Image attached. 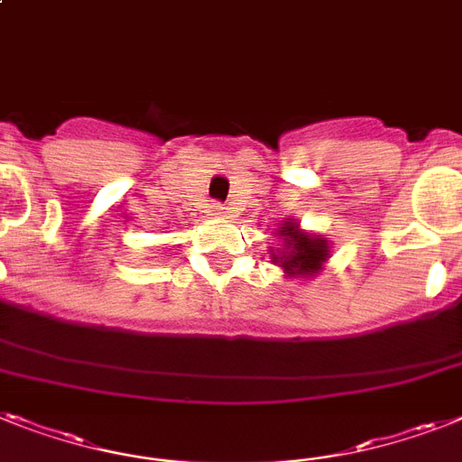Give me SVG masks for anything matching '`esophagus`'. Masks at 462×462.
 Returning a JSON list of instances; mask_svg holds the SVG:
<instances>
[{"instance_id": "esophagus-1", "label": "esophagus", "mask_w": 462, "mask_h": 462, "mask_svg": "<svg viewBox=\"0 0 462 462\" xmlns=\"http://www.w3.org/2000/svg\"><path fill=\"white\" fill-rule=\"evenodd\" d=\"M215 215H226V208H222V205H215Z\"/></svg>"}]
</instances>
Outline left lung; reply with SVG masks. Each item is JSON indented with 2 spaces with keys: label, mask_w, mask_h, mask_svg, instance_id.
<instances>
[{
  "label": "left lung",
  "mask_w": 462,
  "mask_h": 462,
  "mask_svg": "<svg viewBox=\"0 0 462 462\" xmlns=\"http://www.w3.org/2000/svg\"><path fill=\"white\" fill-rule=\"evenodd\" d=\"M281 236H283L285 250L281 257L273 254V259L281 262L285 272L292 276H311L321 269V264L328 257V243L323 238H314V236L302 234L297 224L285 222L281 226Z\"/></svg>",
  "instance_id": "obj_1"
}]
</instances>
